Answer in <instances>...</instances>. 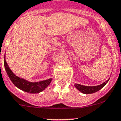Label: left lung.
I'll use <instances>...</instances> for the list:
<instances>
[{"label":"left lung","mask_w":121,"mask_h":121,"mask_svg":"<svg viewBox=\"0 0 121 121\" xmlns=\"http://www.w3.org/2000/svg\"><path fill=\"white\" fill-rule=\"evenodd\" d=\"M109 79H108L106 81H105L103 83H102L101 84H99V85H98V86H87L75 83L74 86H75V88L76 89H78L80 92H81L83 94H86V95L87 94H92V93H96L97 91H99L101 89H102L106 84V83L108 82Z\"/></svg>","instance_id":"left-lung-1"}]
</instances>
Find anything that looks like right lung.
Listing matches in <instances>:
<instances>
[{
	"instance_id": "add662e5",
	"label": "right lung",
	"mask_w": 121,
	"mask_h": 121,
	"mask_svg": "<svg viewBox=\"0 0 121 121\" xmlns=\"http://www.w3.org/2000/svg\"><path fill=\"white\" fill-rule=\"evenodd\" d=\"M4 66L5 69L7 73L8 76L15 86L21 89L22 91L26 92V93H39L42 92L47 88V86L50 85L51 81H52V78L43 80V81H38V82H30L26 79L20 78L13 73L12 70L9 67L7 63L5 58L4 57Z\"/></svg>"
}]
</instances>
